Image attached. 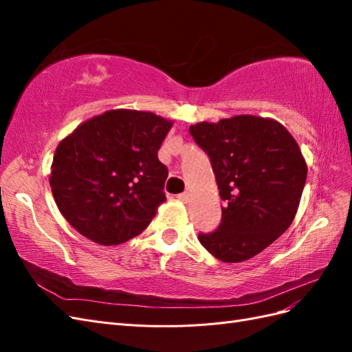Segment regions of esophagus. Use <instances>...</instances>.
<instances>
[{
  "instance_id": "34e87169",
  "label": "esophagus",
  "mask_w": 352,
  "mask_h": 352,
  "mask_svg": "<svg viewBox=\"0 0 352 352\" xmlns=\"http://www.w3.org/2000/svg\"><path fill=\"white\" fill-rule=\"evenodd\" d=\"M189 197H190V194L188 192V190H185V192L177 195V198H179L180 201H182V202H188V201H189Z\"/></svg>"
}]
</instances>
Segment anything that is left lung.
Masks as SVG:
<instances>
[{
    "label": "left lung",
    "instance_id": "obj_1",
    "mask_svg": "<svg viewBox=\"0 0 352 352\" xmlns=\"http://www.w3.org/2000/svg\"><path fill=\"white\" fill-rule=\"evenodd\" d=\"M211 162L226 202L202 247L223 263H241L269 247L291 226L307 179V163L286 127L267 117L233 116L189 127Z\"/></svg>",
    "mask_w": 352,
    "mask_h": 352
}]
</instances>
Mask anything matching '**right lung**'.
Listing matches in <instances>:
<instances>
[{
	"instance_id": "obj_1",
	"label": "right lung",
	"mask_w": 352,
	"mask_h": 352,
	"mask_svg": "<svg viewBox=\"0 0 352 352\" xmlns=\"http://www.w3.org/2000/svg\"><path fill=\"white\" fill-rule=\"evenodd\" d=\"M172 126L151 111L126 109L79 124L51 164L50 186L63 217L100 245L140 235L166 201L168 172L157 153Z\"/></svg>"
}]
</instances>
